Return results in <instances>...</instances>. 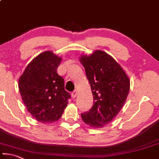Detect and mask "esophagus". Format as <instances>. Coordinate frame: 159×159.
Instances as JSON below:
<instances>
[{
	"label": "esophagus",
	"instance_id": "1",
	"mask_svg": "<svg viewBox=\"0 0 159 159\" xmlns=\"http://www.w3.org/2000/svg\"><path fill=\"white\" fill-rule=\"evenodd\" d=\"M77 94H78L77 90H76V89H75V90H74L73 92H71V97H72V98L76 97L77 96Z\"/></svg>",
	"mask_w": 159,
	"mask_h": 159
}]
</instances>
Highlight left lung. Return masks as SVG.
I'll list each match as a JSON object with an SVG mask.
<instances>
[{
	"label": "left lung",
	"mask_w": 159,
	"mask_h": 159,
	"mask_svg": "<svg viewBox=\"0 0 159 159\" xmlns=\"http://www.w3.org/2000/svg\"><path fill=\"white\" fill-rule=\"evenodd\" d=\"M80 62L90 85L94 103L89 111L82 112V120L92 127H103L125 104L129 92V79L120 65L103 51L83 56Z\"/></svg>",
	"instance_id": "1"
}]
</instances>
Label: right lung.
<instances>
[{"instance_id":"obj_1","label":"right lung","mask_w":159,"mask_h":159,"mask_svg":"<svg viewBox=\"0 0 159 159\" xmlns=\"http://www.w3.org/2000/svg\"><path fill=\"white\" fill-rule=\"evenodd\" d=\"M62 58L51 51L39 54L30 62L19 80L23 102L30 113L42 123L61 117L71 95L57 74Z\"/></svg>"}]
</instances>
